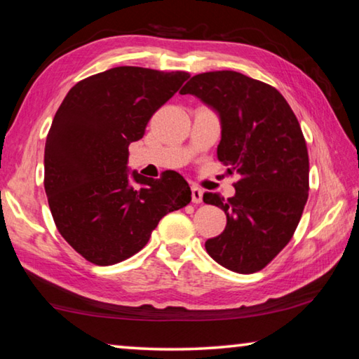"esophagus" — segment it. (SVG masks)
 I'll use <instances>...</instances> for the list:
<instances>
[{
  "mask_svg": "<svg viewBox=\"0 0 359 359\" xmlns=\"http://www.w3.org/2000/svg\"><path fill=\"white\" fill-rule=\"evenodd\" d=\"M191 201L194 204L203 203V190L199 187H191Z\"/></svg>",
  "mask_w": 359,
  "mask_h": 359,
  "instance_id": "34e87169",
  "label": "esophagus"
}]
</instances>
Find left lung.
<instances>
[{
  "label": "left lung",
  "mask_w": 359,
  "mask_h": 359,
  "mask_svg": "<svg viewBox=\"0 0 359 359\" xmlns=\"http://www.w3.org/2000/svg\"><path fill=\"white\" fill-rule=\"evenodd\" d=\"M214 107L222 120L218 160L239 174L224 201H203L226 214V228L205 241L218 264L239 274L266 267L293 238L309 198V154L294 112L278 90L236 71L193 76L180 90Z\"/></svg>",
  "instance_id": "obj_1"
}]
</instances>
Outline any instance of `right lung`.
<instances>
[{
	"instance_id": "obj_1",
	"label": "right lung",
	"mask_w": 359,
	"mask_h": 359,
	"mask_svg": "<svg viewBox=\"0 0 359 359\" xmlns=\"http://www.w3.org/2000/svg\"><path fill=\"white\" fill-rule=\"evenodd\" d=\"M190 74L118 66L72 87L53 117L44 151V188L65 241L98 266L133 257L169 212L191 201L175 171L160 179L133 172L128 145Z\"/></svg>"
}]
</instances>
